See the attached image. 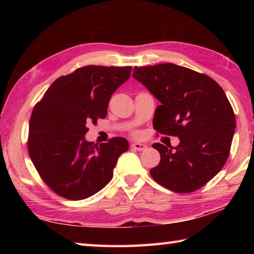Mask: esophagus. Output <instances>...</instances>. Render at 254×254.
Instances as JSON below:
<instances>
[{
  "label": "esophagus",
  "mask_w": 254,
  "mask_h": 254,
  "mask_svg": "<svg viewBox=\"0 0 254 254\" xmlns=\"http://www.w3.org/2000/svg\"><path fill=\"white\" fill-rule=\"evenodd\" d=\"M131 147H132L133 149H135V150H139V152H142V150L146 149V145L141 144V143H133V144L131 145Z\"/></svg>",
  "instance_id": "esophagus-1"
}]
</instances>
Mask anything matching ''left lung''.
<instances>
[{"label":"left lung","instance_id":"8db88e82","mask_svg":"<svg viewBox=\"0 0 254 254\" xmlns=\"http://www.w3.org/2000/svg\"><path fill=\"white\" fill-rule=\"evenodd\" d=\"M133 77L160 101L155 130L180 139L176 147L153 144L160 161L150 176L177 193L198 190L218 174L230 153L236 118L225 91L207 75L172 63L135 66Z\"/></svg>","mask_w":254,"mask_h":254}]
</instances>
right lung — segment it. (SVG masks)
Segmentation results:
<instances>
[{"label": "right lung", "instance_id": "obj_1", "mask_svg": "<svg viewBox=\"0 0 254 254\" xmlns=\"http://www.w3.org/2000/svg\"><path fill=\"white\" fill-rule=\"evenodd\" d=\"M131 66L87 65L52 83L32 110L27 148L41 179L64 198L78 201L110 182L124 137L100 145L85 141L89 123L105 119L111 95L131 76Z\"/></svg>", "mask_w": 254, "mask_h": 254}]
</instances>
